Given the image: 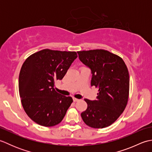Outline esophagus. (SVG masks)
Here are the masks:
<instances>
[{
  "instance_id": "1",
  "label": "esophagus",
  "mask_w": 152,
  "mask_h": 152,
  "mask_svg": "<svg viewBox=\"0 0 152 152\" xmlns=\"http://www.w3.org/2000/svg\"><path fill=\"white\" fill-rule=\"evenodd\" d=\"M73 101H74V102H78V101H80V100L78 99L75 98V97H73Z\"/></svg>"
}]
</instances>
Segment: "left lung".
<instances>
[{"instance_id": "1", "label": "left lung", "mask_w": 152, "mask_h": 152, "mask_svg": "<svg viewBox=\"0 0 152 152\" xmlns=\"http://www.w3.org/2000/svg\"><path fill=\"white\" fill-rule=\"evenodd\" d=\"M79 59L91 70V86L98 88L96 99H85L88 108L81 114L85 124L102 129L114 123L127 104L129 74L122 58L104 50L78 51Z\"/></svg>"}]
</instances>
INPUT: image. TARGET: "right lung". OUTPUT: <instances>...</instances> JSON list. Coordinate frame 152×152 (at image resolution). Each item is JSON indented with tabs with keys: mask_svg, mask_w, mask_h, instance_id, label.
Segmentation results:
<instances>
[{
	"mask_svg": "<svg viewBox=\"0 0 152 152\" xmlns=\"http://www.w3.org/2000/svg\"><path fill=\"white\" fill-rule=\"evenodd\" d=\"M76 51L44 49L27 58L19 76V92L27 115L37 124L52 127L63 120L73 102L58 93L55 81L62 80L74 59Z\"/></svg>",
	"mask_w": 152,
	"mask_h": 152,
	"instance_id": "1",
	"label": "right lung"
}]
</instances>
